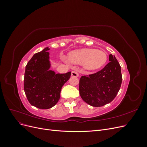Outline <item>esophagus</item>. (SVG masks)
I'll use <instances>...</instances> for the list:
<instances>
[{
  "label": "esophagus",
  "instance_id": "34e87169",
  "mask_svg": "<svg viewBox=\"0 0 147 147\" xmlns=\"http://www.w3.org/2000/svg\"><path fill=\"white\" fill-rule=\"evenodd\" d=\"M71 76L73 77H78V73L75 70L72 71V73H71Z\"/></svg>",
  "mask_w": 147,
  "mask_h": 147
}]
</instances>
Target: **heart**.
<instances>
[{"label": "heart", "instance_id": "b5f03b06", "mask_svg": "<svg viewBox=\"0 0 147 147\" xmlns=\"http://www.w3.org/2000/svg\"><path fill=\"white\" fill-rule=\"evenodd\" d=\"M69 60L74 64H83L84 67L89 70L100 68L107 61L106 53L92 48H82L70 52Z\"/></svg>", "mask_w": 147, "mask_h": 147}]
</instances>
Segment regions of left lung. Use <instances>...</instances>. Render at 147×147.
Listing matches in <instances>:
<instances>
[{"instance_id":"obj_1","label":"left lung","mask_w":147,"mask_h":147,"mask_svg":"<svg viewBox=\"0 0 147 147\" xmlns=\"http://www.w3.org/2000/svg\"><path fill=\"white\" fill-rule=\"evenodd\" d=\"M109 63L95 74L82 76L79 91L82 99L96 107L112 102L119 90L122 82L120 66L114 55H109Z\"/></svg>"}]
</instances>
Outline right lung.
<instances>
[{
    "mask_svg": "<svg viewBox=\"0 0 147 147\" xmlns=\"http://www.w3.org/2000/svg\"><path fill=\"white\" fill-rule=\"evenodd\" d=\"M50 49L46 47L35 54L26 66L24 90L29 103L40 109L55 106L60 99L62 87L69 80L71 72L56 74L50 70Z\"/></svg>",
    "mask_w": 147,
    "mask_h": 147,
    "instance_id": "obj_1",
    "label": "right lung"
}]
</instances>
